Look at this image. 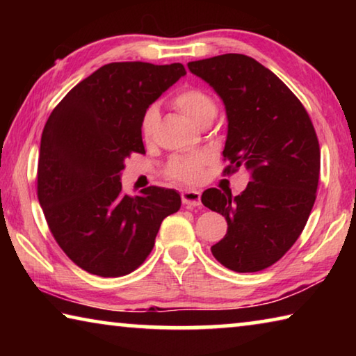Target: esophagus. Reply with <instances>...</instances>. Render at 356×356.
<instances>
[{
  "label": "esophagus",
  "mask_w": 356,
  "mask_h": 356,
  "mask_svg": "<svg viewBox=\"0 0 356 356\" xmlns=\"http://www.w3.org/2000/svg\"><path fill=\"white\" fill-rule=\"evenodd\" d=\"M182 202L188 207L201 206V193L197 190H185V191H182Z\"/></svg>",
  "instance_id": "1"
}]
</instances>
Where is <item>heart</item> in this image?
Segmentation results:
<instances>
[{"instance_id":"obj_1","label":"heart","mask_w":356,"mask_h":356,"mask_svg":"<svg viewBox=\"0 0 356 356\" xmlns=\"http://www.w3.org/2000/svg\"><path fill=\"white\" fill-rule=\"evenodd\" d=\"M172 105L184 113L193 124L202 125L215 118L216 100L213 95L196 86H185L172 95ZM160 113L155 105L146 108L141 118V136L144 141H152L159 127ZM210 156L206 152H190L176 155L168 161L163 174L168 180L179 184H197L204 177V170L209 165Z\"/></svg>"}]
</instances>
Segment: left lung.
Wrapping results in <instances>:
<instances>
[{
	"mask_svg": "<svg viewBox=\"0 0 356 356\" xmlns=\"http://www.w3.org/2000/svg\"><path fill=\"white\" fill-rule=\"evenodd\" d=\"M225 102L227 140L222 174L245 168V191L209 188L201 201L227 221L212 254L226 268L252 273L286 254L316 202L321 147L308 111L272 70L237 53L188 63Z\"/></svg>",
	"mask_w": 356,
	"mask_h": 356,
	"instance_id": "1",
	"label": "left lung"
}]
</instances>
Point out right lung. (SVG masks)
I'll list each match as a JSON object with an SVG mask.
<instances>
[{
  "label": "right lung",
  "mask_w": 356,
  "mask_h": 356,
  "mask_svg": "<svg viewBox=\"0 0 356 356\" xmlns=\"http://www.w3.org/2000/svg\"><path fill=\"white\" fill-rule=\"evenodd\" d=\"M186 70L174 63H110L72 88L48 118L40 140L38 197L56 243L88 273L118 278L146 261L177 191L147 186L124 195L120 172L144 154L146 108Z\"/></svg>",
  "instance_id": "obj_1"
}]
</instances>
